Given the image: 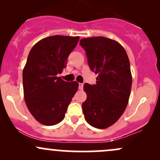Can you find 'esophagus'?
<instances>
[{
	"label": "esophagus",
	"mask_w": 160,
	"mask_h": 160,
	"mask_svg": "<svg viewBox=\"0 0 160 160\" xmlns=\"http://www.w3.org/2000/svg\"><path fill=\"white\" fill-rule=\"evenodd\" d=\"M83 83H79V89L83 90Z\"/></svg>",
	"instance_id": "1"
}]
</instances>
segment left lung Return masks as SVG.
I'll list each match as a JSON object with an SVG mask.
<instances>
[{"mask_svg": "<svg viewBox=\"0 0 160 160\" xmlns=\"http://www.w3.org/2000/svg\"><path fill=\"white\" fill-rule=\"evenodd\" d=\"M80 44L90 70L98 75L96 84L83 85L85 120L94 128H107L120 118L128 103L132 83L129 59L123 46L111 38H83Z\"/></svg>", "mask_w": 160, "mask_h": 160, "instance_id": "1", "label": "left lung"}]
</instances>
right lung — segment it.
<instances>
[{"label":"right lung","instance_id":"right-lung-1","mask_svg":"<svg viewBox=\"0 0 160 160\" xmlns=\"http://www.w3.org/2000/svg\"><path fill=\"white\" fill-rule=\"evenodd\" d=\"M79 36L52 35L32 48L23 70L24 98L35 120L45 125L59 123L78 90L76 81L66 82L59 74L67 67Z\"/></svg>","mask_w":160,"mask_h":160}]
</instances>
